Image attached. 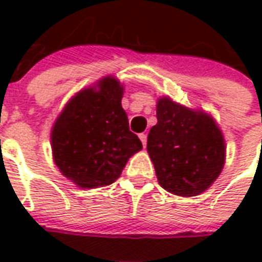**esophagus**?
I'll return each mask as SVG.
<instances>
[{
	"label": "esophagus",
	"mask_w": 262,
	"mask_h": 262,
	"mask_svg": "<svg viewBox=\"0 0 262 262\" xmlns=\"http://www.w3.org/2000/svg\"><path fill=\"white\" fill-rule=\"evenodd\" d=\"M140 140H141V143H143V146L146 147V144H147V136L146 134H144V133H143V134H140Z\"/></svg>",
	"instance_id": "esophagus-1"
}]
</instances>
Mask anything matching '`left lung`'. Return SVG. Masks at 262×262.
Returning <instances> with one entry per match:
<instances>
[{
	"mask_svg": "<svg viewBox=\"0 0 262 262\" xmlns=\"http://www.w3.org/2000/svg\"><path fill=\"white\" fill-rule=\"evenodd\" d=\"M157 124L147 137V151L157 181L167 192L195 196L222 173L226 143L214 118L163 96L157 99Z\"/></svg>",
	"mask_w": 262,
	"mask_h": 262,
	"instance_id": "obj_1",
	"label": "left lung"
}]
</instances>
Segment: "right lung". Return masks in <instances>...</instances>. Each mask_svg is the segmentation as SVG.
<instances>
[{"instance_id":"1","label":"right lung","mask_w":262,"mask_h":262,"mask_svg":"<svg viewBox=\"0 0 262 262\" xmlns=\"http://www.w3.org/2000/svg\"><path fill=\"white\" fill-rule=\"evenodd\" d=\"M122 95L124 86L116 77H103L73 96L52 125L54 162L78 188L114 184L128 159L143 148L129 131Z\"/></svg>"}]
</instances>
